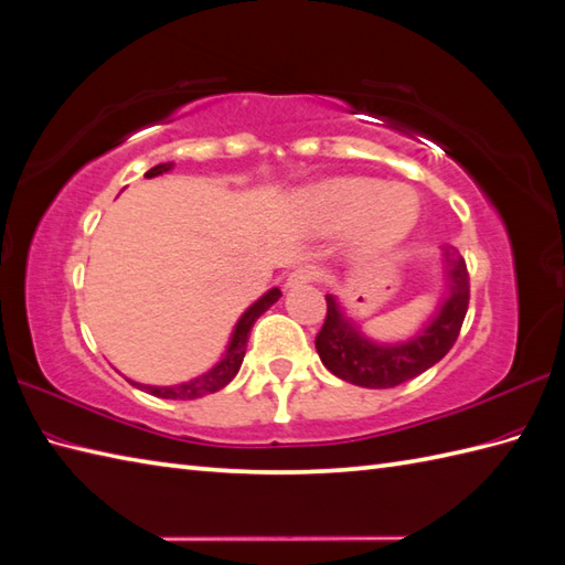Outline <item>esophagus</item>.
Returning <instances> with one entry per match:
<instances>
[{
	"instance_id": "esophagus-1",
	"label": "esophagus",
	"mask_w": 565,
	"mask_h": 565,
	"mask_svg": "<svg viewBox=\"0 0 565 565\" xmlns=\"http://www.w3.org/2000/svg\"><path fill=\"white\" fill-rule=\"evenodd\" d=\"M318 279H320V271H318V267H312V265H303V267H296L291 274H288L286 286H288V288H294V286L312 284V281H318Z\"/></svg>"
}]
</instances>
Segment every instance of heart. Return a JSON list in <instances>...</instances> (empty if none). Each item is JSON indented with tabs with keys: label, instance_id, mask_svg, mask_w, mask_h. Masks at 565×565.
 I'll list each match as a JSON object with an SVG mask.
<instances>
[{
	"label": "heart",
	"instance_id": "1",
	"mask_svg": "<svg viewBox=\"0 0 565 565\" xmlns=\"http://www.w3.org/2000/svg\"><path fill=\"white\" fill-rule=\"evenodd\" d=\"M320 216L342 226L356 218L353 241L361 250H383V247L404 238L416 221V196L404 188H383L375 180L342 178L327 182L315 194Z\"/></svg>",
	"mask_w": 565,
	"mask_h": 565
}]
</instances>
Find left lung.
<instances>
[{
    "mask_svg": "<svg viewBox=\"0 0 565 565\" xmlns=\"http://www.w3.org/2000/svg\"><path fill=\"white\" fill-rule=\"evenodd\" d=\"M450 279V298L445 300L438 318L412 342L397 347H377L353 327L334 296H327V315L315 337L324 369L351 385L361 387H397L406 380L422 375L448 353L460 337L469 308V271L462 255L450 247L445 253Z\"/></svg>",
    "mask_w": 565,
    "mask_h": 565,
    "instance_id": "left-lung-1",
    "label": "left lung"
}]
</instances>
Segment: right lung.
Segmentation results:
<instances>
[{
  "instance_id": "obj_1",
  "label": "right lung",
  "mask_w": 565,
  "mask_h": 565,
  "mask_svg": "<svg viewBox=\"0 0 565 565\" xmlns=\"http://www.w3.org/2000/svg\"><path fill=\"white\" fill-rule=\"evenodd\" d=\"M173 168V163H161V166H153L151 170H147L143 173V178H153V175H161L166 173V170ZM281 291L279 288H271L269 294L262 296L255 306L247 308L243 312V318L238 320V324H235V332H233V339L228 344V351L226 356H223L212 371L190 380V383H182V385H173V387H153V385H139V383H129L147 390L149 395L153 397H161V399H196V397H204V395H212V392L226 387L231 380L235 377V373L241 371V363H243V356H245V347H247V337H250V330L255 320L259 318L262 312H265L269 306H274L279 300Z\"/></svg>"
}]
</instances>
